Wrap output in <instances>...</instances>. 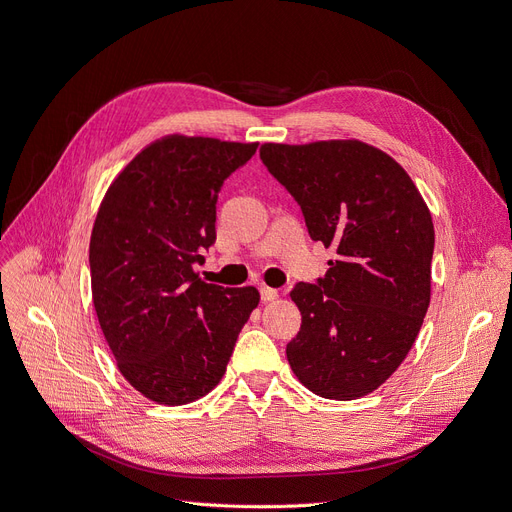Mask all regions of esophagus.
Returning <instances> with one entry per match:
<instances>
[{
    "mask_svg": "<svg viewBox=\"0 0 512 512\" xmlns=\"http://www.w3.org/2000/svg\"><path fill=\"white\" fill-rule=\"evenodd\" d=\"M260 298H262V302H273V300L279 298V291L264 285V287H260Z\"/></svg>",
    "mask_w": 512,
    "mask_h": 512,
    "instance_id": "esophagus-1",
    "label": "esophagus"
}]
</instances>
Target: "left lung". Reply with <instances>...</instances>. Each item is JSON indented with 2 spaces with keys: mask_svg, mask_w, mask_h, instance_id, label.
I'll use <instances>...</instances> for the list:
<instances>
[{
  "mask_svg": "<svg viewBox=\"0 0 512 512\" xmlns=\"http://www.w3.org/2000/svg\"><path fill=\"white\" fill-rule=\"evenodd\" d=\"M260 158L300 204L310 237L337 254L319 283L291 291L302 327L289 367L321 398L367 396L400 367L427 314L431 212L406 170L358 139L262 143Z\"/></svg>",
  "mask_w": 512,
  "mask_h": 512,
  "instance_id": "8db88e82",
  "label": "left lung"
}]
</instances>
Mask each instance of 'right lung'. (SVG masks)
<instances>
[{"instance_id": "right-lung-1", "label": "right lung", "mask_w": 512, "mask_h": 512, "mask_svg": "<svg viewBox=\"0 0 512 512\" xmlns=\"http://www.w3.org/2000/svg\"><path fill=\"white\" fill-rule=\"evenodd\" d=\"M258 143L164 135L114 177L89 241L91 296L116 367L164 406L204 398L227 371L256 287L206 283L193 271L214 243L223 181Z\"/></svg>"}]
</instances>
